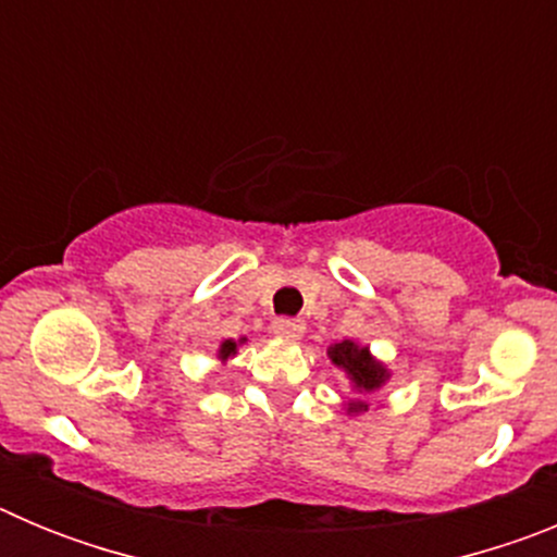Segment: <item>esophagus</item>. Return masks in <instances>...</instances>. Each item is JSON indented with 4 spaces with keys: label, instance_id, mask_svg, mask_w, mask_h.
<instances>
[{
    "label": "esophagus",
    "instance_id": "1",
    "mask_svg": "<svg viewBox=\"0 0 557 557\" xmlns=\"http://www.w3.org/2000/svg\"><path fill=\"white\" fill-rule=\"evenodd\" d=\"M270 329H273L275 337L298 339L304 334V321H298V318H275Z\"/></svg>",
    "mask_w": 557,
    "mask_h": 557
}]
</instances>
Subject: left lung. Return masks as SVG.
<instances>
[{"label":"left lung","mask_w":557,"mask_h":557,"mask_svg":"<svg viewBox=\"0 0 557 557\" xmlns=\"http://www.w3.org/2000/svg\"><path fill=\"white\" fill-rule=\"evenodd\" d=\"M329 359H332L334 366L343 368L346 376L351 379V385L357 393H373L387 382V368L373 359L371 348L368 346H359L354 339H343V343H334L329 346ZM368 410V401H348V412L359 416V412Z\"/></svg>","instance_id":"left-lung-1"}]
</instances>
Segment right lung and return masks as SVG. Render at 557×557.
I'll return each instance as SVG.
<instances>
[{
    "instance_id": "add662e5",
    "label": "right lung",
    "mask_w": 557,
    "mask_h": 557,
    "mask_svg": "<svg viewBox=\"0 0 557 557\" xmlns=\"http://www.w3.org/2000/svg\"><path fill=\"white\" fill-rule=\"evenodd\" d=\"M239 343H245V337L243 339H223V346H220V351H218V357L223 359H228V357H234L236 354V346H239Z\"/></svg>"
}]
</instances>
